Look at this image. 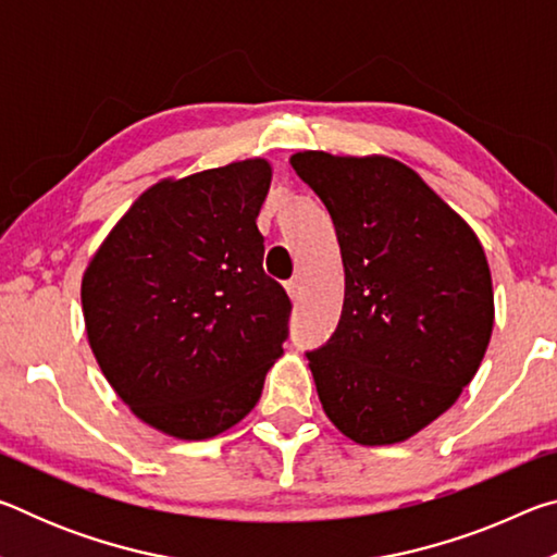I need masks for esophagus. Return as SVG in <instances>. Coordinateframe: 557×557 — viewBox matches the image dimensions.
Here are the masks:
<instances>
[{
    "label": "esophagus",
    "mask_w": 557,
    "mask_h": 557,
    "mask_svg": "<svg viewBox=\"0 0 557 557\" xmlns=\"http://www.w3.org/2000/svg\"><path fill=\"white\" fill-rule=\"evenodd\" d=\"M285 289H287V295H289L292 299H297V297H299V282H297V277L287 280V282H285Z\"/></svg>",
    "instance_id": "34e87169"
}]
</instances>
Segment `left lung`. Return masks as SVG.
I'll use <instances>...</instances> for the list:
<instances>
[{"label": "left lung", "mask_w": 557, "mask_h": 557, "mask_svg": "<svg viewBox=\"0 0 557 557\" xmlns=\"http://www.w3.org/2000/svg\"><path fill=\"white\" fill-rule=\"evenodd\" d=\"M332 215L346 275L342 319L307 351L329 420L358 445H393L455 405L494 326L474 231L400 162L289 159Z\"/></svg>", "instance_id": "obj_1"}]
</instances>
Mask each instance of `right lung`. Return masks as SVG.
<instances>
[{"label": "right lung", "mask_w": 557, "mask_h": 557, "mask_svg": "<svg viewBox=\"0 0 557 557\" xmlns=\"http://www.w3.org/2000/svg\"><path fill=\"white\" fill-rule=\"evenodd\" d=\"M270 164L245 159L139 196L83 275L90 348L147 425L206 440L248 414L289 336L292 301L262 270Z\"/></svg>", "instance_id": "obj_1"}]
</instances>
